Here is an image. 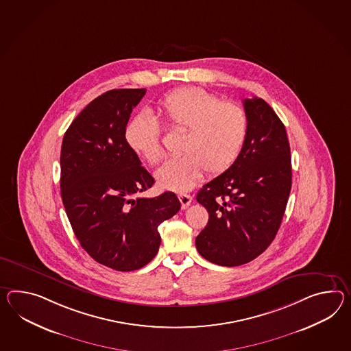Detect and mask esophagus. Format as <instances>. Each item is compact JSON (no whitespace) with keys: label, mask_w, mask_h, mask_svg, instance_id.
Returning a JSON list of instances; mask_svg holds the SVG:
<instances>
[{"label":"esophagus","mask_w":351,"mask_h":351,"mask_svg":"<svg viewBox=\"0 0 351 351\" xmlns=\"http://www.w3.org/2000/svg\"><path fill=\"white\" fill-rule=\"evenodd\" d=\"M179 199L182 209H186V208L191 204V200H193V197H190L189 194H185V193L179 194Z\"/></svg>","instance_id":"obj_1"}]
</instances>
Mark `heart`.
<instances>
[{"label": "heart", "instance_id": "obj_1", "mask_svg": "<svg viewBox=\"0 0 351 351\" xmlns=\"http://www.w3.org/2000/svg\"><path fill=\"white\" fill-rule=\"evenodd\" d=\"M157 112L169 128L182 133L178 157L170 158L156 172L158 185L173 191L193 188L206 171L221 175L231 167L246 142L248 117L233 101H223L217 95L199 87H182L165 95ZM129 148L151 165L162 158L161 129L148 112L129 119L124 129Z\"/></svg>", "mask_w": 351, "mask_h": 351}]
</instances>
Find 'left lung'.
I'll use <instances>...</instances> for the list:
<instances>
[{"label": "left lung", "mask_w": 351, "mask_h": 351, "mask_svg": "<svg viewBox=\"0 0 351 351\" xmlns=\"http://www.w3.org/2000/svg\"><path fill=\"white\" fill-rule=\"evenodd\" d=\"M246 142L236 162L197 193L209 213L195 239L197 251L221 266H239L261 255L280 227L291 188L287 130L263 99H245Z\"/></svg>", "instance_id": "left-lung-1"}]
</instances>
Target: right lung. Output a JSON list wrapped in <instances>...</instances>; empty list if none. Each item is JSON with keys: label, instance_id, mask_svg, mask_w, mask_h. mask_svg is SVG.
<instances>
[{"label": "right lung", "instance_id": "1", "mask_svg": "<svg viewBox=\"0 0 351 351\" xmlns=\"http://www.w3.org/2000/svg\"><path fill=\"white\" fill-rule=\"evenodd\" d=\"M145 88H119L86 106L64 133L60 149V195L82 248L118 271L147 265L158 252V226L180 210L166 191L139 197L154 185L124 139L130 112Z\"/></svg>", "mask_w": 351, "mask_h": 351}]
</instances>
